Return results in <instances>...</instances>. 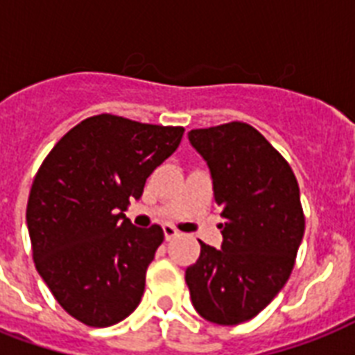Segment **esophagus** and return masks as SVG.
Wrapping results in <instances>:
<instances>
[{"label": "esophagus", "instance_id": "obj_1", "mask_svg": "<svg viewBox=\"0 0 355 355\" xmlns=\"http://www.w3.org/2000/svg\"><path fill=\"white\" fill-rule=\"evenodd\" d=\"M164 236H166L167 241H171L173 237L178 236V230L175 227H171V225H166V227H164Z\"/></svg>", "mask_w": 355, "mask_h": 355}]
</instances>
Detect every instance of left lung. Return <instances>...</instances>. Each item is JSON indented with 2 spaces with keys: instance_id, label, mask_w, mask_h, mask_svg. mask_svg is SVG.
<instances>
[{
  "instance_id": "obj_1",
  "label": "left lung",
  "mask_w": 355,
  "mask_h": 355,
  "mask_svg": "<svg viewBox=\"0 0 355 355\" xmlns=\"http://www.w3.org/2000/svg\"><path fill=\"white\" fill-rule=\"evenodd\" d=\"M206 160L221 206V248L200 243L186 269L191 302L200 317L234 326L261 311L286 286L304 236L295 173L254 127L225 123L188 132Z\"/></svg>"
}]
</instances>
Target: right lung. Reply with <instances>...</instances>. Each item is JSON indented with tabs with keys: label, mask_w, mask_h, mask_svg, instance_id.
Wrapping results in <instances>:
<instances>
[{
	"label": "right lung",
	"mask_w": 355,
	"mask_h": 355,
	"mask_svg": "<svg viewBox=\"0 0 355 355\" xmlns=\"http://www.w3.org/2000/svg\"><path fill=\"white\" fill-rule=\"evenodd\" d=\"M182 134L99 114L64 134L42 162L25 214L33 259L57 302L83 324L112 326L138 308L164 230L136 228L123 211Z\"/></svg>",
	"instance_id": "obj_1"
}]
</instances>
